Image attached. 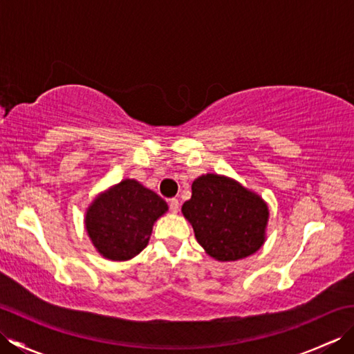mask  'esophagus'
I'll return each mask as SVG.
<instances>
[{"mask_svg": "<svg viewBox=\"0 0 354 354\" xmlns=\"http://www.w3.org/2000/svg\"><path fill=\"white\" fill-rule=\"evenodd\" d=\"M169 207H170V212H171L173 214L178 213V209H179V201L175 199V198L170 199V201H169Z\"/></svg>", "mask_w": 354, "mask_h": 354, "instance_id": "obj_1", "label": "esophagus"}]
</instances>
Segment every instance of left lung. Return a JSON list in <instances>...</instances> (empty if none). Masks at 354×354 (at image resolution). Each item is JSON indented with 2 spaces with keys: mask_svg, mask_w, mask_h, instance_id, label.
Wrapping results in <instances>:
<instances>
[{
  "mask_svg": "<svg viewBox=\"0 0 354 354\" xmlns=\"http://www.w3.org/2000/svg\"><path fill=\"white\" fill-rule=\"evenodd\" d=\"M181 212L198 243L217 261L250 257L266 240L268 204L232 178L217 173L196 178Z\"/></svg>",
  "mask_w": 354,
  "mask_h": 354,
  "instance_id": "obj_1",
  "label": "left lung"
}]
</instances>
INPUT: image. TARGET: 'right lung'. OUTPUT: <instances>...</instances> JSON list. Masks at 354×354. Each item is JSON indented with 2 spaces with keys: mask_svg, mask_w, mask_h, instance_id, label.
I'll return each instance as SVG.
<instances>
[{
  "mask_svg": "<svg viewBox=\"0 0 354 354\" xmlns=\"http://www.w3.org/2000/svg\"><path fill=\"white\" fill-rule=\"evenodd\" d=\"M167 204L135 179H123L97 194L85 213V230L103 259L126 261L149 243L153 223Z\"/></svg>",
  "mask_w": 354,
  "mask_h": 354,
  "instance_id": "obj_1",
  "label": "right lung"
}]
</instances>
